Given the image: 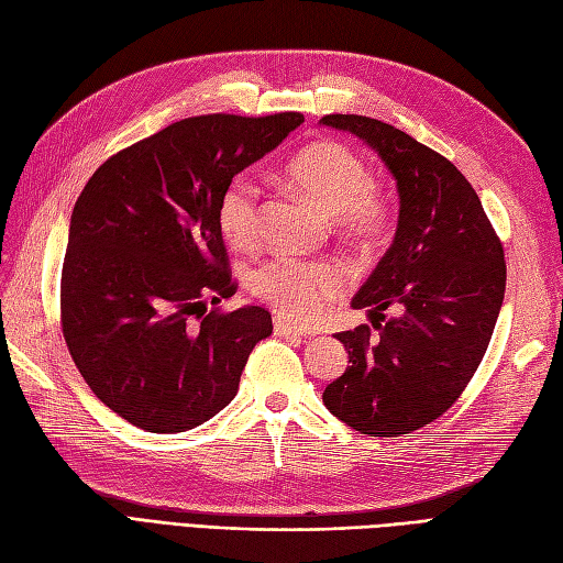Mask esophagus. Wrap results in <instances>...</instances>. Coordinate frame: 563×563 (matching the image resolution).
I'll return each mask as SVG.
<instances>
[{"label": "esophagus", "instance_id": "34e87169", "mask_svg": "<svg viewBox=\"0 0 563 563\" xmlns=\"http://www.w3.org/2000/svg\"><path fill=\"white\" fill-rule=\"evenodd\" d=\"M273 328H276V335L280 338H295V340H307V330H301L297 325H292L287 319H283V316H276L273 319Z\"/></svg>", "mask_w": 563, "mask_h": 563}]
</instances>
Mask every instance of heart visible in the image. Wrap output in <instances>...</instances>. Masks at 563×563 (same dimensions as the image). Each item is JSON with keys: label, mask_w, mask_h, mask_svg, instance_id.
<instances>
[{"label": "heart", "mask_w": 563, "mask_h": 563, "mask_svg": "<svg viewBox=\"0 0 563 563\" xmlns=\"http://www.w3.org/2000/svg\"><path fill=\"white\" fill-rule=\"evenodd\" d=\"M287 183L333 216L335 228L352 240H373L387 219L383 197L373 187L366 162L335 140L311 142L285 166ZM221 233L238 250L262 238V199L256 185L238 176L219 199ZM252 290L268 307L295 323H313L350 290V273L333 262L273 256L254 271Z\"/></svg>", "instance_id": "1"}]
</instances>
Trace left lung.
<instances>
[{"mask_svg": "<svg viewBox=\"0 0 563 563\" xmlns=\"http://www.w3.org/2000/svg\"><path fill=\"white\" fill-rule=\"evenodd\" d=\"M321 123L376 150L399 192L395 240L352 299L371 309L378 338L368 325L335 335L350 366L323 405L364 435H407L450 409L481 366L507 287L504 250L450 158L368 117L330 113Z\"/></svg>", "mask_w": 563, "mask_h": 563, "instance_id": "8db88e82", "label": "left lung"}]
</instances>
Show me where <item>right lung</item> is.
Instances as JSON below:
<instances>
[{
    "label": "right lung",
    "mask_w": 563,
    "mask_h": 563,
    "mask_svg": "<svg viewBox=\"0 0 563 563\" xmlns=\"http://www.w3.org/2000/svg\"><path fill=\"white\" fill-rule=\"evenodd\" d=\"M305 121L209 113L170 123L99 166L70 213L62 330L90 390L150 432L197 428L238 395L273 333L262 307L207 311L233 297L219 199L240 170Z\"/></svg>",
    "instance_id": "1"
}]
</instances>
